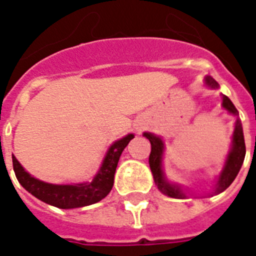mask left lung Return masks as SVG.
<instances>
[{
  "instance_id": "1",
  "label": "left lung",
  "mask_w": 256,
  "mask_h": 256,
  "mask_svg": "<svg viewBox=\"0 0 256 256\" xmlns=\"http://www.w3.org/2000/svg\"><path fill=\"white\" fill-rule=\"evenodd\" d=\"M205 84L210 88H219V84L216 83V79H212V76H205ZM223 102L222 106L227 110L228 112L234 115H238L237 108L232 104V101L228 98L227 96L223 94ZM144 136L150 141L151 144V154L148 158V162H150V168L152 172L154 180H155L156 186L164 195L169 196V198H186V192L183 191L178 184H174L168 180V178L165 177V173L162 170V154H164V142L160 137L152 134V133L144 132ZM246 148H245V140H244V132L241 122L237 118L236 124H234V136H232V146L228 152L227 160H226L224 168L219 174L218 182L216 184V194H220L224 190H227L230 186V183L234 182V178L237 177L240 169L242 166L244 159H245Z\"/></svg>"
}]
</instances>
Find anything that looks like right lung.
Instances as JSON below:
<instances>
[{
  "label": "right lung",
  "mask_w": 256,
  "mask_h": 256,
  "mask_svg": "<svg viewBox=\"0 0 256 256\" xmlns=\"http://www.w3.org/2000/svg\"><path fill=\"white\" fill-rule=\"evenodd\" d=\"M134 134H128L119 141L114 142L108 150L100 166L91 182L78 183V184H52L32 177L22 168V164L12 155L14 172L18 180L32 195L40 198L46 204L60 209H74L96 204L108 195L114 184V174L122 152L130 144Z\"/></svg>",
  "instance_id": "obj_1"
}]
</instances>
